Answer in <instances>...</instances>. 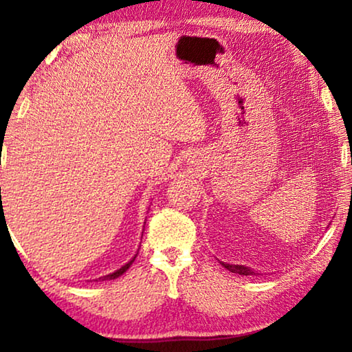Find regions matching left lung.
Masks as SVG:
<instances>
[{
  "instance_id": "8db88e82",
  "label": "left lung",
  "mask_w": 352,
  "mask_h": 352,
  "mask_svg": "<svg viewBox=\"0 0 352 352\" xmlns=\"http://www.w3.org/2000/svg\"><path fill=\"white\" fill-rule=\"evenodd\" d=\"M226 269H229L230 272L234 274H240V276H254L253 269H250L247 266H240V264H228V263H221Z\"/></svg>"
}]
</instances>
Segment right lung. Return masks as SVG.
I'll use <instances>...</instances> for the list:
<instances>
[{"instance_id": "add662e5", "label": "right lung", "mask_w": 352, "mask_h": 352, "mask_svg": "<svg viewBox=\"0 0 352 352\" xmlns=\"http://www.w3.org/2000/svg\"><path fill=\"white\" fill-rule=\"evenodd\" d=\"M134 259H136V256H134V258L131 259V261H128L126 264H124V266H122V267H120V269H117V271H115V272H112V274H107V276H102V277H99V280H113V278L120 277V276H122L123 272H126V271H128L129 266H131Z\"/></svg>"}]
</instances>
